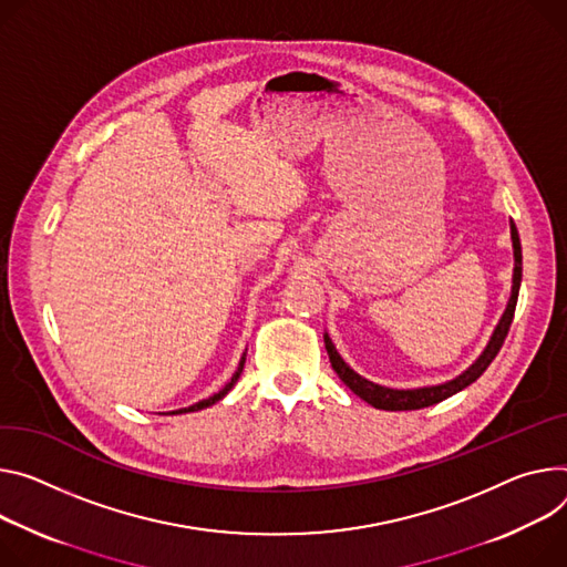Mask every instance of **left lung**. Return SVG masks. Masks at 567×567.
<instances>
[{"mask_svg": "<svg viewBox=\"0 0 567 567\" xmlns=\"http://www.w3.org/2000/svg\"><path fill=\"white\" fill-rule=\"evenodd\" d=\"M511 244H513V278H511V296H508V302L504 307V312L486 343V348L482 350V354L475 359V362L458 373L456 378L447 380V382H441V384H430V386H414V389H393V386H384V384H378V382H371L367 380L364 375H359L354 369H350L343 357L337 352L330 334L326 332L323 334V341H326V350H328V357H330V364L334 369V373L339 375V380L354 393L362 398L364 402L373 404L375 409H384V411H409V409H423V406H432L458 391H463L466 386H471L486 369L488 364L495 359V354L499 352L506 334H508V328H511V321H513V315H516V302H518V293H520V282H523V246H520V235H518V228L516 224L511 221Z\"/></svg>", "mask_w": 567, "mask_h": 567, "instance_id": "1", "label": "left lung"}]
</instances>
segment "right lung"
<instances>
[{"instance_id":"1","label":"right lung","mask_w":567,"mask_h":567,"mask_svg":"<svg viewBox=\"0 0 567 567\" xmlns=\"http://www.w3.org/2000/svg\"><path fill=\"white\" fill-rule=\"evenodd\" d=\"M244 364H246V352H241V359H239V364H237V371L233 373V378H230V382L221 389V391H217L215 395H210V398H205V400H198L196 404H189V406H183V409H176V411H172V414H187V411H198V409H205V406H213L215 402H219L235 384H237V380H239V375H241V371H244Z\"/></svg>"}]
</instances>
